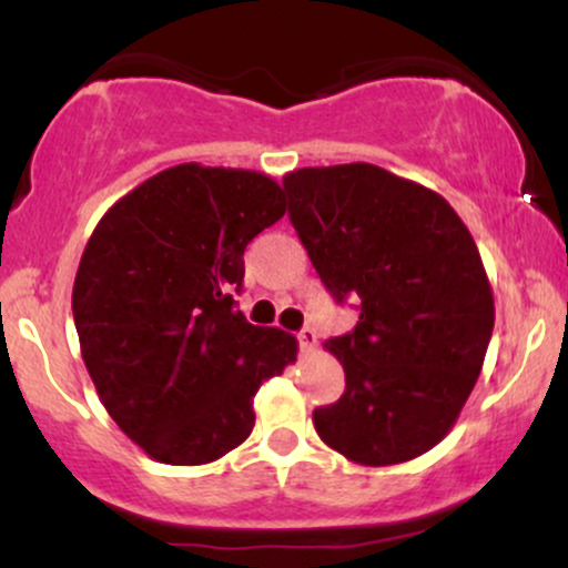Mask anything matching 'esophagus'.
Returning <instances> with one entry per match:
<instances>
[{
  "mask_svg": "<svg viewBox=\"0 0 568 568\" xmlns=\"http://www.w3.org/2000/svg\"><path fill=\"white\" fill-rule=\"evenodd\" d=\"M298 347L304 352H315L317 347V334L312 328H302L298 331Z\"/></svg>",
  "mask_w": 568,
  "mask_h": 568,
  "instance_id": "34e87169",
  "label": "esophagus"
}]
</instances>
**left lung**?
<instances>
[{
  "mask_svg": "<svg viewBox=\"0 0 568 568\" xmlns=\"http://www.w3.org/2000/svg\"><path fill=\"white\" fill-rule=\"evenodd\" d=\"M283 186L325 288L361 302L352 334L325 342L347 389L315 408L317 435L366 467L422 456L454 427L494 331L470 230L438 192L368 162L302 168Z\"/></svg>",
  "mask_w": 568,
  "mask_h": 568,
  "instance_id": "1",
  "label": "left lung"
}]
</instances>
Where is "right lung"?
I'll use <instances>...</instances> for the list:
<instances>
[{
  "label": "right lung",
  "mask_w": 568,
  "mask_h": 568,
  "mask_svg": "<svg viewBox=\"0 0 568 568\" xmlns=\"http://www.w3.org/2000/svg\"><path fill=\"white\" fill-rule=\"evenodd\" d=\"M270 175L197 162L116 200L84 245L71 312L103 408L165 465H207L253 425V395L296 338L245 321V245L283 219Z\"/></svg>",
  "instance_id": "add662e5"
}]
</instances>
